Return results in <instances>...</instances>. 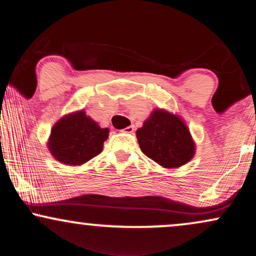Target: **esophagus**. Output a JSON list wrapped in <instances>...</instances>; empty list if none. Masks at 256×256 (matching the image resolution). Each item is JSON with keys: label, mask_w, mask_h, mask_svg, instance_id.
I'll return each mask as SVG.
<instances>
[{"label": "esophagus", "mask_w": 256, "mask_h": 256, "mask_svg": "<svg viewBox=\"0 0 256 256\" xmlns=\"http://www.w3.org/2000/svg\"><path fill=\"white\" fill-rule=\"evenodd\" d=\"M122 131L126 132V134H134V125L128 126V128H125Z\"/></svg>", "instance_id": "34e87169"}]
</instances>
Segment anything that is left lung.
<instances>
[{"label":"left lung","instance_id":"8db88e82","mask_svg":"<svg viewBox=\"0 0 256 256\" xmlns=\"http://www.w3.org/2000/svg\"><path fill=\"white\" fill-rule=\"evenodd\" d=\"M136 136L140 150L163 168L182 166L195 154L189 128L178 116L166 110H154Z\"/></svg>","mask_w":256,"mask_h":256}]
</instances>
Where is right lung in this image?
Wrapping results in <instances>:
<instances>
[{"label":"right lung","mask_w":256,"mask_h":256,"mask_svg":"<svg viewBox=\"0 0 256 256\" xmlns=\"http://www.w3.org/2000/svg\"><path fill=\"white\" fill-rule=\"evenodd\" d=\"M108 128L78 111L64 116L50 131L48 148L56 160L68 166H82L102 150Z\"/></svg>","instance_id":"obj_1"}]
</instances>
